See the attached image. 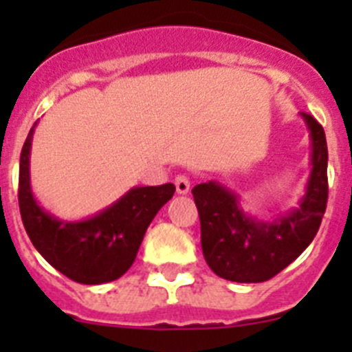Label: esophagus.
<instances>
[{
  "mask_svg": "<svg viewBox=\"0 0 352 352\" xmlns=\"http://www.w3.org/2000/svg\"><path fill=\"white\" fill-rule=\"evenodd\" d=\"M174 185H176V192H178V194H188V190H190V178H188L186 174H178V176L174 178Z\"/></svg>",
  "mask_w": 352,
  "mask_h": 352,
  "instance_id": "esophagus-1",
  "label": "esophagus"
}]
</instances>
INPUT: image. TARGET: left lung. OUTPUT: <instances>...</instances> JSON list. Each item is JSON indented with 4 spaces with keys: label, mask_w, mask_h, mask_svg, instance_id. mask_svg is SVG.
Returning a JSON list of instances; mask_svg holds the SVG:
<instances>
[{
    "label": "left lung",
    "mask_w": 352,
    "mask_h": 352,
    "mask_svg": "<svg viewBox=\"0 0 352 352\" xmlns=\"http://www.w3.org/2000/svg\"><path fill=\"white\" fill-rule=\"evenodd\" d=\"M310 130L312 170L300 206L273 222L252 219L239 208L238 195L217 182L192 188L201 219L204 259L226 280L266 282L287 268L319 231L328 203V146L322 126L301 113Z\"/></svg>",
    "instance_id": "8db88e82"
}]
</instances>
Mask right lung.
<instances>
[{"instance_id": "obj_1", "label": "right lung", "mask_w": 352, "mask_h": 352, "mask_svg": "<svg viewBox=\"0 0 352 352\" xmlns=\"http://www.w3.org/2000/svg\"><path fill=\"white\" fill-rule=\"evenodd\" d=\"M35 126L28 133L19 164V210L31 243L70 280L86 285L116 280L133 264L146 229L176 186H135L88 220L54 219L38 206L31 192L30 151Z\"/></svg>"}]
</instances>
